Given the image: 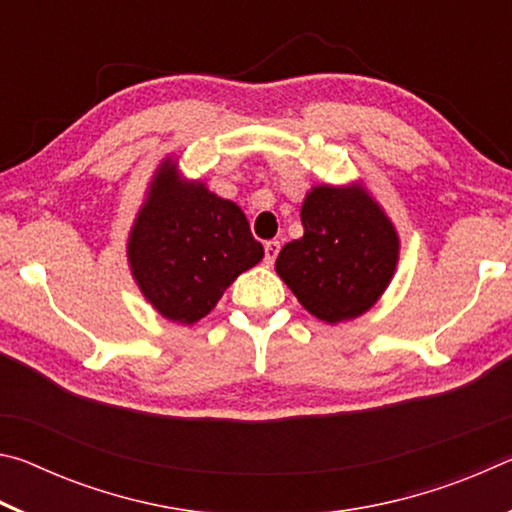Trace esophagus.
<instances>
[{"instance_id": "obj_1", "label": "esophagus", "mask_w": 512, "mask_h": 512, "mask_svg": "<svg viewBox=\"0 0 512 512\" xmlns=\"http://www.w3.org/2000/svg\"><path fill=\"white\" fill-rule=\"evenodd\" d=\"M277 253H280V241H266V244H264V262L268 266L275 262Z\"/></svg>"}]
</instances>
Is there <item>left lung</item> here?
I'll return each instance as SVG.
<instances>
[{
  "label": "left lung",
  "mask_w": 512,
  "mask_h": 512,
  "mask_svg": "<svg viewBox=\"0 0 512 512\" xmlns=\"http://www.w3.org/2000/svg\"><path fill=\"white\" fill-rule=\"evenodd\" d=\"M305 235L289 241L275 271L311 316L329 325L377 305L400 262V235L368 187L314 185L300 207Z\"/></svg>",
  "instance_id": "obj_1"
}]
</instances>
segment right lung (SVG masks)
Instances as JSON below:
<instances>
[{"label": "right lung", "mask_w": 512, "mask_h": 512, "mask_svg": "<svg viewBox=\"0 0 512 512\" xmlns=\"http://www.w3.org/2000/svg\"><path fill=\"white\" fill-rule=\"evenodd\" d=\"M126 257L146 302L171 323L194 325L262 262L264 248L237 203L185 178L178 158L167 155L135 214Z\"/></svg>", "instance_id": "obj_1"}]
</instances>
